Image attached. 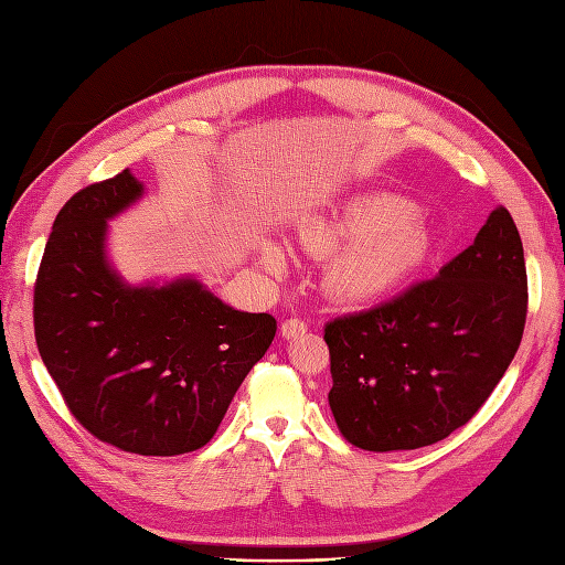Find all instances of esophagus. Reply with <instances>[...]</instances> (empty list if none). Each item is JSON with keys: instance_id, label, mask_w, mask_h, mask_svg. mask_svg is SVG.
<instances>
[{"instance_id": "34e87169", "label": "esophagus", "mask_w": 565, "mask_h": 565, "mask_svg": "<svg viewBox=\"0 0 565 565\" xmlns=\"http://www.w3.org/2000/svg\"><path fill=\"white\" fill-rule=\"evenodd\" d=\"M280 332H282L285 340H295V338H299V334L307 332V323H303V320H299V318H287L285 323L280 326Z\"/></svg>"}]
</instances>
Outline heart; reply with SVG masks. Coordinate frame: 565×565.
I'll use <instances>...</instances> for the list:
<instances>
[{"label":"heart","instance_id":"obj_1","mask_svg":"<svg viewBox=\"0 0 565 565\" xmlns=\"http://www.w3.org/2000/svg\"><path fill=\"white\" fill-rule=\"evenodd\" d=\"M299 242L309 254L330 258L323 287L342 307H373L394 297L418 276L433 249V235L416 204L402 194L363 192L299 225ZM256 258L280 276L287 249L262 239Z\"/></svg>","mask_w":565,"mask_h":565}]
</instances>
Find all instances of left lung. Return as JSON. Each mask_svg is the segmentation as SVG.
I'll return each mask as SVG.
<instances>
[{"label":"left lung","instance_id":"1","mask_svg":"<svg viewBox=\"0 0 565 565\" xmlns=\"http://www.w3.org/2000/svg\"><path fill=\"white\" fill-rule=\"evenodd\" d=\"M525 311L523 242L511 213L497 206L433 280L326 326L328 402L340 433L369 451L449 437L504 377Z\"/></svg>","mask_w":565,"mask_h":565}]
</instances>
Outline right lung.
I'll return each instance as SVG.
<instances>
[{"mask_svg": "<svg viewBox=\"0 0 565 565\" xmlns=\"http://www.w3.org/2000/svg\"><path fill=\"white\" fill-rule=\"evenodd\" d=\"M142 196L126 169L58 211L35 282V340L83 428L124 451L178 456L216 435L276 318L227 307L192 276H120L109 221Z\"/></svg>", "mask_w": 565, "mask_h": 565, "instance_id": "add662e5", "label": "right lung"}]
</instances>
